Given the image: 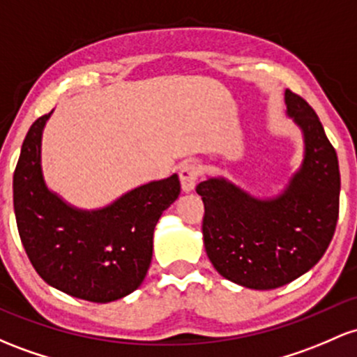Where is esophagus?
I'll list each match as a JSON object with an SVG mask.
<instances>
[{
	"label": "esophagus",
	"instance_id": "obj_1",
	"mask_svg": "<svg viewBox=\"0 0 357 357\" xmlns=\"http://www.w3.org/2000/svg\"><path fill=\"white\" fill-rule=\"evenodd\" d=\"M199 176V167L195 162H185L179 169V179H181V188L183 191L190 193L195 190Z\"/></svg>",
	"mask_w": 357,
	"mask_h": 357
}]
</instances>
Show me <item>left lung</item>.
I'll use <instances>...</instances> for the list:
<instances>
[{"label": "left lung", "instance_id": "1", "mask_svg": "<svg viewBox=\"0 0 357 357\" xmlns=\"http://www.w3.org/2000/svg\"><path fill=\"white\" fill-rule=\"evenodd\" d=\"M288 116L303 132L305 158L287 190L259 199L223 178L197 186L205 205L203 242L213 268L252 289L288 284L324 256L339 218L340 172L335 149L303 98L287 89Z\"/></svg>", "mask_w": 357, "mask_h": 357}]
</instances>
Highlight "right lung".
<instances>
[{
	"label": "right lung",
	"instance_id": "right-lung-1",
	"mask_svg": "<svg viewBox=\"0 0 357 357\" xmlns=\"http://www.w3.org/2000/svg\"><path fill=\"white\" fill-rule=\"evenodd\" d=\"M50 113L32 123L15 167L13 206L22 244L50 287L95 303L123 298L146 278L155 223L179 197V178L147 183L101 210L74 208L42 176V130Z\"/></svg>",
	"mask_w": 357,
	"mask_h": 357
}]
</instances>
